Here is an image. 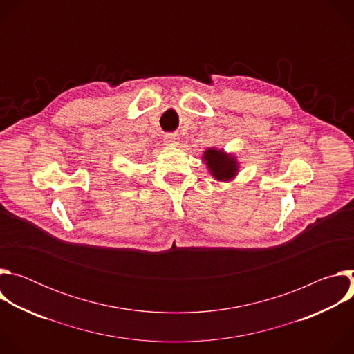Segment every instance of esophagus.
<instances>
[{"mask_svg": "<svg viewBox=\"0 0 354 354\" xmlns=\"http://www.w3.org/2000/svg\"><path fill=\"white\" fill-rule=\"evenodd\" d=\"M178 141H179L178 134H165V137H164V142H165V145H169V147L176 145V144H178Z\"/></svg>", "mask_w": 354, "mask_h": 354, "instance_id": "34e87169", "label": "esophagus"}]
</instances>
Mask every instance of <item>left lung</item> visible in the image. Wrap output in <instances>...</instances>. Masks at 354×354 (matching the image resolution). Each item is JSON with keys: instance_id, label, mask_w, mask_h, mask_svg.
Segmentation results:
<instances>
[{"instance_id": "obj_1", "label": "left lung", "mask_w": 354, "mask_h": 354, "mask_svg": "<svg viewBox=\"0 0 354 354\" xmlns=\"http://www.w3.org/2000/svg\"><path fill=\"white\" fill-rule=\"evenodd\" d=\"M203 161L206 162L210 174L223 182H228L238 174V162L234 156L224 153L223 149L207 148L205 151Z\"/></svg>"}]
</instances>
